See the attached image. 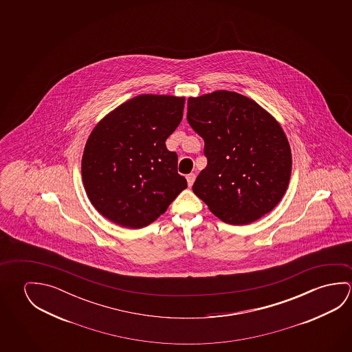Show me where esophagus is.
Listing matches in <instances>:
<instances>
[{
    "instance_id": "esophagus-1",
    "label": "esophagus",
    "mask_w": 352,
    "mask_h": 352,
    "mask_svg": "<svg viewBox=\"0 0 352 352\" xmlns=\"http://www.w3.org/2000/svg\"><path fill=\"white\" fill-rule=\"evenodd\" d=\"M196 175L194 173L188 174L186 175V182H188V185L191 186V185L194 184V182H195Z\"/></svg>"
}]
</instances>
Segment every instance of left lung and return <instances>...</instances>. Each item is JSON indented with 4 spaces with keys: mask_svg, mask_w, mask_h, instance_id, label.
Segmentation results:
<instances>
[{
    "mask_svg": "<svg viewBox=\"0 0 352 352\" xmlns=\"http://www.w3.org/2000/svg\"><path fill=\"white\" fill-rule=\"evenodd\" d=\"M188 121L205 141L208 166L192 191L221 221L249 225L287 190L292 155L278 121L253 99L214 91L188 99Z\"/></svg>",
    "mask_w": 352,
    "mask_h": 352,
    "instance_id": "obj_1",
    "label": "left lung"
}]
</instances>
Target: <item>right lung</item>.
Listing matches in <instances>:
<instances>
[{
  "mask_svg": "<svg viewBox=\"0 0 352 352\" xmlns=\"http://www.w3.org/2000/svg\"><path fill=\"white\" fill-rule=\"evenodd\" d=\"M184 97L141 94L94 126L82 156V180L94 208L113 223L142 228L188 186L166 140L178 127Z\"/></svg>",
  "mask_w": 352,
  "mask_h": 352,
  "instance_id": "obj_1",
  "label": "right lung"
}]
</instances>
